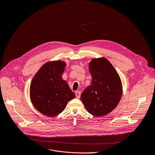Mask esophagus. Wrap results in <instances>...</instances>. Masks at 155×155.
Instances as JSON below:
<instances>
[{
    "label": "esophagus",
    "mask_w": 155,
    "mask_h": 155,
    "mask_svg": "<svg viewBox=\"0 0 155 155\" xmlns=\"http://www.w3.org/2000/svg\"><path fill=\"white\" fill-rule=\"evenodd\" d=\"M75 94H76V98H80V97H81V92H79V91H76V93H75Z\"/></svg>",
    "instance_id": "esophagus-1"
}]
</instances>
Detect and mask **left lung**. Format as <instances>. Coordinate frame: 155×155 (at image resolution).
I'll list each match as a JSON object with an SVG mask.
<instances>
[{"label":"left lung","instance_id":"left-lung-1","mask_svg":"<svg viewBox=\"0 0 155 155\" xmlns=\"http://www.w3.org/2000/svg\"><path fill=\"white\" fill-rule=\"evenodd\" d=\"M89 70L92 81L82 93L81 101L90 114L98 117L106 115L116 107L122 98L121 79L105 57L92 58Z\"/></svg>","mask_w":155,"mask_h":155}]
</instances>
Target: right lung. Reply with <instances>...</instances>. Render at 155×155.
<instances>
[{
    "mask_svg": "<svg viewBox=\"0 0 155 155\" xmlns=\"http://www.w3.org/2000/svg\"><path fill=\"white\" fill-rule=\"evenodd\" d=\"M66 63L48 61L41 67L31 82L30 98L37 110L49 117L58 115L67 103L75 98L66 81L62 78Z\"/></svg>",
    "mask_w": 155,
    "mask_h": 155,
    "instance_id": "right-lung-1",
    "label": "right lung"
}]
</instances>
